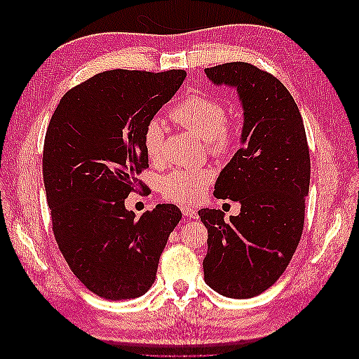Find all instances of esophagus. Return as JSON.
Here are the masks:
<instances>
[{"instance_id":"34e87169","label":"esophagus","mask_w":359,"mask_h":359,"mask_svg":"<svg viewBox=\"0 0 359 359\" xmlns=\"http://www.w3.org/2000/svg\"><path fill=\"white\" fill-rule=\"evenodd\" d=\"M181 212L186 219H198V211L190 206H181Z\"/></svg>"}]
</instances>
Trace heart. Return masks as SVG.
Listing matches in <instances>:
<instances>
[{"instance_id":"b5f03b06","label":"heart","mask_w":359,"mask_h":359,"mask_svg":"<svg viewBox=\"0 0 359 359\" xmlns=\"http://www.w3.org/2000/svg\"><path fill=\"white\" fill-rule=\"evenodd\" d=\"M170 116L178 126L203 139L215 156L231 154L240 142V132L235 124L227 121L226 106L215 95L206 93L193 94L173 107ZM163 144L165 124L160 118H151L142 132V145L149 161H163ZM212 180L214 172L208 168L177 169L163 177L160 191L168 201L193 203L203 196Z\"/></svg>"}]
</instances>
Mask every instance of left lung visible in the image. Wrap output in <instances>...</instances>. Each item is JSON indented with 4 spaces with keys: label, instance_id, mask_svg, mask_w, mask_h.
Here are the masks:
<instances>
[{
    "label": "left lung",
    "instance_id": "obj_1",
    "mask_svg": "<svg viewBox=\"0 0 359 359\" xmlns=\"http://www.w3.org/2000/svg\"><path fill=\"white\" fill-rule=\"evenodd\" d=\"M215 85L235 86L244 109L243 147L217 178L214 194L241 203L224 220L201 210L208 229L205 283L229 298H252L285 273L299 244L310 187V153L298 106L273 74L248 62L205 69Z\"/></svg>",
    "mask_w": 359,
    "mask_h": 359
}]
</instances>
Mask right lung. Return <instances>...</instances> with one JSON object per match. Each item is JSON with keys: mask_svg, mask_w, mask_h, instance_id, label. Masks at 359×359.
<instances>
[{"mask_svg": "<svg viewBox=\"0 0 359 359\" xmlns=\"http://www.w3.org/2000/svg\"><path fill=\"white\" fill-rule=\"evenodd\" d=\"M186 76L107 70L69 90L50 118L43 181L52 231L73 274L102 298H137L153 286L182 217L177 205L163 203L135 219L124 201L148 168L144 127Z\"/></svg>", "mask_w": 359, "mask_h": 359, "instance_id": "add662e5", "label": "right lung"}]
</instances>
